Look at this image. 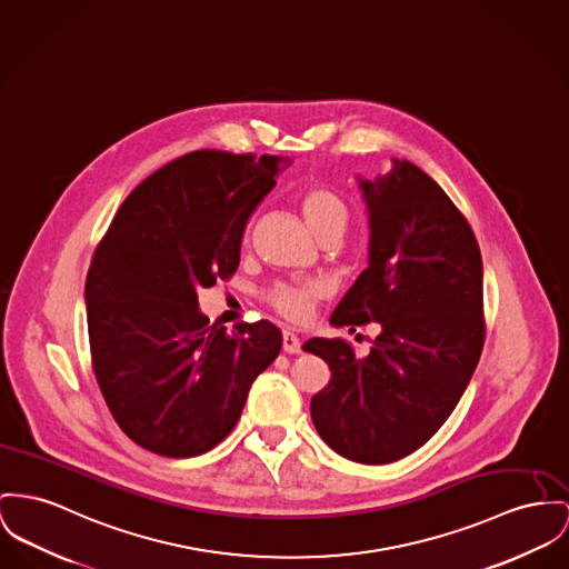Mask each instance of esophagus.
<instances>
[{
    "label": "esophagus",
    "instance_id": "34e87169",
    "mask_svg": "<svg viewBox=\"0 0 569 569\" xmlns=\"http://www.w3.org/2000/svg\"><path fill=\"white\" fill-rule=\"evenodd\" d=\"M282 349L287 353H300L302 351V342L298 339V335H293L291 330L282 332Z\"/></svg>",
    "mask_w": 569,
    "mask_h": 569
}]
</instances>
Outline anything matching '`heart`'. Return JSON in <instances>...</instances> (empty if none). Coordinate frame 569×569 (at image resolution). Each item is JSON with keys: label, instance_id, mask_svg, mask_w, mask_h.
<instances>
[{"label": "heart", "instance_id": "b5f03b06", "mask_svg": "<svg viewBox=\"0 0 569 569\" xmlns=\"http://www.w3.org/2000/svg\"><path fill=\"white\" fill-rule=\"evenodd\" d=\"M300 209L303 220L319 239L337 237L341 239L345 228L349 224L351 209L341 193L328 186H308L300 191ZM328 287L319 280L302 282H278L267 291L269 306L287 317L289 321H308L319 300H323Z\"/></svg>", "mask_w": 569, "mask_h": 569}]
</instances>
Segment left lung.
Listing matches in <instances>:
<instances>
[{"mask_svg": "<svg viewBox=\"0 0 569 569\" xmlns=\"http://www.w3.org/2000/svg\"><path fill=\"white\" fill-rule=\"evenodd\" d=\"M369 209V267L330 323L378 321L369 356L342 339H310L330 383L310 401L323 442L360 463L420 449L461 399L486 341L483 263L477 237L445 190L406 159L360 179Z\"/></svg>", "mask_w": 569, "mask_h": 569, "instance_id": "obj_1", "label": "left lung"}]
</instances>
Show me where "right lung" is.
<instances>
[{
    "label": "right lung",
    "instance_id": "obj_1",
    "mask_svg": "<svg viewBox=\"0 0 569 569\" xmlns=\"http://www.w3.org/2000/svg\"><path fill=\"white\" fill-rule=\"evenodd\" d=\"M284 159L193 151L120 204L86 278L94 378L142 449L196 457L220 445L282 347L266 319L209 323L198 291L239 267L241 237Z\"/></svg>",
    "mask_w": 569,
    "mask_h": 569
}]
</instances>
